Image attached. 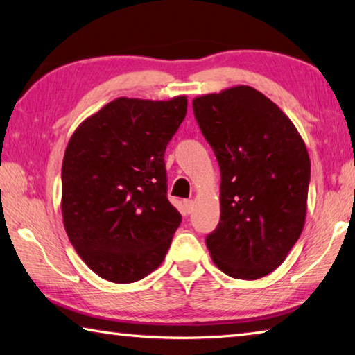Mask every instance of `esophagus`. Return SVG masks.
<instances>
[{"label":"esophagus","instance_id":"1","mask_svg":"<svg viewBox=\"0 0 355 355\" xmlns=\"http://www.w3.org/2000/svg\"><path fill=\"white\" fill-rule=\"evenodd\" d=\"M184 209H185V212L187 214H191V210H193V201L191 200H184Z\"/></svg>","mask_w":355,"mask_h":355}]
</instances>
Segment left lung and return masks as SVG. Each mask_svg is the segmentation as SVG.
I'll return each mask as SVG.
<instances>
[{"label": "left lung", "mask_w": 355, "mask_h": 355, "mask_svg": "<svg viewBox=\"0 0 355 355\" xmlns=\"http://www.w3.org/2000/svg\"><path fill=\"white\" fill-rule=\"evenodd\" d=\"M221 171L220 223L206 237L218 268L235 279L275 271L300 239L307 214L310 159L295 124L248 85L193 99Z\"/></svg>", "instance_id": "8db88e82"}]
</instances>
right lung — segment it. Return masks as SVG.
Segmentation results:
<instances>
[{
	"label": "right lung",
	"mask_w": 355,
	"mask_h": 355,
	"mask_svg": "<svg viewBox=\"0 0 355 355\" xmlns=\"http://www.w3.org/2000/svg\"><path fill=\"white\" fill-rule=\"evenodd\" d=\"M187 98H116L74 130L62 164V216L79 257L115 284L164 262L182 216L166 198L165 149Z\"/></svg>",
	"instance_id": "add662e5"
}]
</instances>
